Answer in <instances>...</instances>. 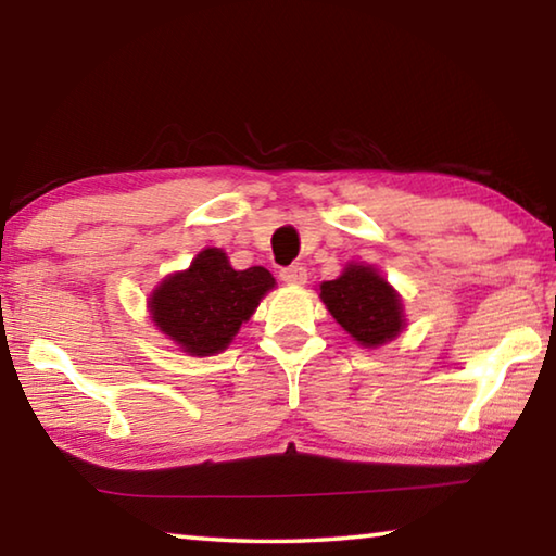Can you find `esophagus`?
<instances>
[{
    "label": "esophagus",
    "instance_id": "esophagus-1",
    "mask_svg": "<svg viewBox=\"0 0 556 556\" xmlns=\"http://www.w3.org/2000/svg\"><path fill=\"white\" fill-rule=\"evenodd\" d=\"M279 279L285 281V285H294V287H299V285H304V281H306V269L301 267V265L285 267V269L279 271Z\"/></svg>",
    "mask_w": 556,
    "mask_h": 556
}]
</instances>
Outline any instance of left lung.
Returning <instances> with one entry per match:
<instances>
[{"mask_svg": "<svg viewBox=\"0 0 556 556\" xmlns=\"http://www.w3.org/2000/svg\"><path fill=\"white\" fill-rule=\"evenodd\" d=\"M321 299L361 345H382L402 331L400 296L370 267L351 265L338 279L324 281Z\"/></svg>", "mask_w": 556, "mask_h": 556, "instance_id": "1", "label": "left lung"}]
</instances>
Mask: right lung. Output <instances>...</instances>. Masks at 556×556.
<instances>
[{
    "mask_svg": "<svg viewBox=\"0 0 556 556\" xmlns=\"http://www.w3.org/2000/svg\"><path fill=\"white\" fill-rule=\"evenodd\" d=\"M275 287L265 267L232 269L223 250L208 248L191 267L162 281L149 308L154 324L191 355L223 351Z\"/></svg>",
    "mask_w": 556,
    "mask_h": 556,
    "instance_id": "add662e5",
    "label": "right lung"
}]
</instances>
